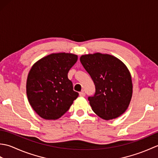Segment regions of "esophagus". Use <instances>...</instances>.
I'll use <instances>...</instances> for the list:
<instances>
[{"label":"esophagus","mask_w":158,"mask_h":158,"mask_svg":"<svg viewBox=\"0 0 158 158\" xmlns=\"http://www.w3.org/2000/svg\"><path fill=\"white\" fill-rule=\"evenodd\" d=\"M79 96H85V93L84 92V91H83V90H82L81 92H79Z\"/></svg>","instance_id":"esophagus-1"}]
</instances>
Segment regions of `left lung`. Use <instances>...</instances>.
<instances>
[{"mask_svg":"<svg viewBox=\"0 0 158 158\" xmlns=\"http://www.w3.org/2000/svg\"><path fill=\"white\" fill-rule=\"evenodd\" d=\"M82 65L95 85V94L88 97L93 111L102 119H115L128 106L132 95L128 69L115 57L96 53L82 56Z\"/></svg>","mask_w":158,"mask_h":158,"instance_id":"1","label":"left lung"}]
</instances>
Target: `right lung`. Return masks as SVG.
<instances>
[{"label":"right lung","mask_w":158,"mask_h":158,"mask_svg":"<svg viewBox=\"0 0 158 158\" xmlns=\"http://www.w3.org/2000/svg\"><path fill=\"white\" fill-rule=\"evenodd\" d=\"M77 60V56L71 53H52L39 60L30 70L26 93L30 105L42 118H60L78 97L68 78Z\"/></svg>","instance_id":"right-lung-1"}]
</instances>
